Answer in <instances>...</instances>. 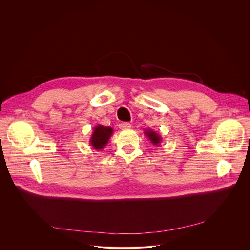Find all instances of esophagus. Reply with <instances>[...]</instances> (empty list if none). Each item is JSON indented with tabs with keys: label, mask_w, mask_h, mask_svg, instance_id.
Segmentation results:
<instances>
[{
	"label": "esophagus",
	"mask_w": 250,
	"mask_h": 250,
	"mask_svg": "<svg viewBox=\"0 0 250 250\" xmlns=\"http://www.w3.org/2000/svg\"><path fill=\"white\" fill-rule=\"evenodd\" d=\"M130 127H131V125L128 123H121L120 124V128L121 129H127V128H130Z\"/></svg>",
	"instance_id": "1"
}]
</instances>
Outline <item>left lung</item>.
<instances>
[{"instance_id": "obj_1", "label": "left lung", "mask_w": 250, "mask_h": 250, "mask_svg": "<svg viewBox=\"0 0 250 250\" xmlns=\"http://www.w3.org/2000/svg\"><path fill=\"white\" fill-rule=\"evenodd\" d=\"M145 134L147 136V138L150 140L151 144L155 146H158L160 145V142L162 141V138L160 136L159 133H157L156 131H154L153 129H146L145 130Z\"/></svg>"}]
</instances>
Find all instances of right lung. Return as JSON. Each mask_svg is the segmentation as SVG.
<instances>
[{"label": "right lung", "instance_id": "right-lung-1", "mask_svg": "<svg viewBox=\"0 0 250 250\" xmlns=\"http://www.w3.org/2000/svg\"><path fill=\"white\" fill-rule=\"evenodd\" d=\"M114 129L111 126H104L98 125L94 127L92 135L90 137V146L95 150H102L108 144L110 137L113 134Z\"/></svg>", "mask_w": 250, "mask_h": 250}]
</instances>
